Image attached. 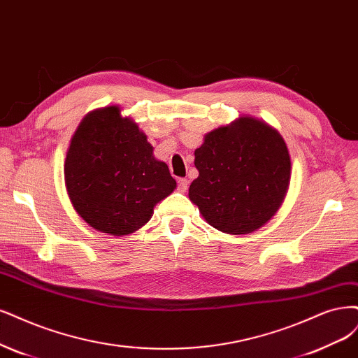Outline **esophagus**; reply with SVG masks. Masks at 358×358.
<instances>
[{"label": "esophagus", "mask_w": 358, "mask_h": 358, "mask_svg": "<svg viewBox=\"0 0 358 358\" xmlns=\"http://www.w3.org/2000/svg\"><path fill=\"white\" fill-rule=\"evenodd\" d=\"M188 179L187 178H180V179H178V189L180 191V192H185L188 189Z\"/></svg>", "instance_id": "1"}]
</instances>
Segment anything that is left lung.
<instances>
[{
  "mask_svg": "<svg viewBox=\"0 0 358 358\" xmlns=\"http://www.w3.org/2000/svg\"><path fill=\"white\" fill-rule=\"evenodd\" d=\"M199 178L189 200L213 228L238 236L275 215L290 182V155L280 133L266 122L241 117L206 134L195 150Z\"/></svg>",
  "mask_w": 358,
  "mask_h": 358,
  "instance_id": "left-lung-1",
  "label": "left lung"
}]
</instances>
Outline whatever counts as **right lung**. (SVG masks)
I'll return each instance as SVG.
<instances>
[{"label":"right lung","instance_id":"add662e5","mask_svg":"<svg viewBox=\"0 0 358 358\" xmlns=\"http://www.w3.org/2000/svg\"><path fill=\"white\" fill-rule=\"evenodd\" d=\"M65 183L77 213L113 236L139 229L176 188L167 164L154 158L151 143L118 106L81 121L66 154Z\"/></svg>","mask_w":358,"mask_h":358}]
</instances>
